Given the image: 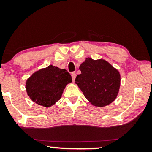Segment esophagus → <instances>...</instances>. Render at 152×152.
<instances>
[{
  "label": "esophagus",
  "mask_w": 152,
  "mask_h": 152,
  "mask_svg": "<svg viewBox=\"0 0 152 152\" xmlns=\"http://www.w3.org/2000/svg\"><path fill=\"white\" fill-rule=\"evenodd\" d=\"M71 76H72V82H75V77H76V74H75V72H72V73H71Z\"/></svg>",
  "instance_id": "34e87169"
}]
</instances>
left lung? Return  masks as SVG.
Instances as JSON below:
<instances>
[{
	"label": "left lung",
	"instance_id": "1",
	"mask_svg": "<svg viewBox=\"0 0 152 152\" xmlns=\"http://www.w3.org/2000/svg\"><path fill=\"white\" fill-rule=\"evenodd\" d=\"M75 84L91 104L104 107L115 100L120 87V72L104 59L87 57L80 66Z\"/></svg>",
	"mask_w": 152,
	"mask_h": 152
}]
</instances>
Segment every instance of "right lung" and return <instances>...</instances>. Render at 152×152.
Instances as JSON below:
<instances>
[{"instance_id":"add662e5","label":"right lung","mask_w":152,"mask_h":152,"mask_svg":"<svg viewBox=\"0 0 152 152\" xmlns=\"http://www.w3.org/2000/svg\"><path fill=\"white\" fill-rule=\"evenodd\" d=\"M71 82V75L67 70L50 65L27 79L26 89L32 101L49 108L61 99L66 85Z\"/></svg>"}]
</instances>
